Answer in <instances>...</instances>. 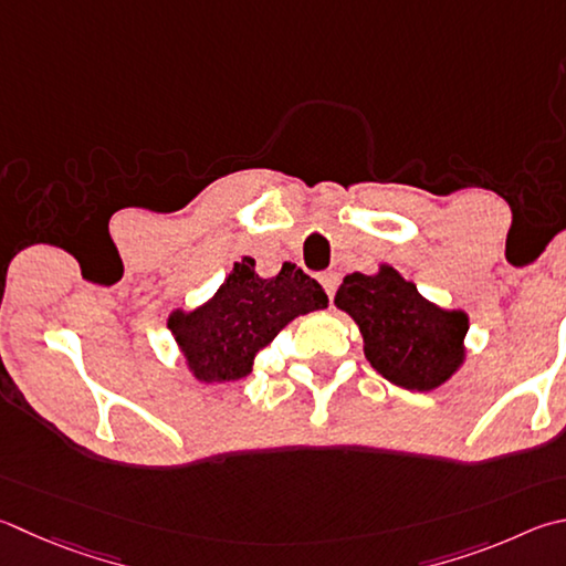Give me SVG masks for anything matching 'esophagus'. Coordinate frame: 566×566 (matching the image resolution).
<instances>
[{
  "instance_id": "esophagus-1",
  "label": "esophagus",
  "mask_w": 566,
  "mask_h": 566,
  "mask_svg": "<svg viewBox=\"0 0 566 566\" xmlns=\"http://www.w3.org/2000/svg\"><path fill=\"white\" fill-rule=\"evenodd\" d=\"M322 286H324V292H326L328 300H334L336 286H338V274L336 272H324L322 274Z\"/></svg>"
}]
</instances>
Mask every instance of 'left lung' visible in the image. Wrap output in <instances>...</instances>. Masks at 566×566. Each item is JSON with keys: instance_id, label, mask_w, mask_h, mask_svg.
Segmentation results:
<instances>
[{"instance_id": "left-lung-1", "label": "left lung", "mask_w": 566, "mask_h": 566, "mask_svg": "<svg viewBox=\"0 0 566 566\" xmlns=\"http://www.w3.org/2000/svg\"><path fill=\"white\" fill-rule=\"evenodd\" d=\"M334 304L354 318L368 364L390 384L433 390L465 364L468 312L430 302L390 264H378L376 274H346Z\"/></svg>"}]
</instances>
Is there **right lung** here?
Instances as JSON below:
<instances>
[{"label":"right lung","mask_w":566,"mask_h":566,"mask_svg":"<svg viewBox=\"0 0 566 566\" xmlns=\"http://www.w3.org/2000/svg\"><path fill=\"white\" fill-rule=\"evenodd\" d=\"M322 284L300 266L284 264L264 280L252 256L234 262L210 300L172 310L168 328L190 376L200 384H230L252 374L254 356L296 316L326 310Z\"/></svg>","instance_id":"obj_1"}]
</instances>
